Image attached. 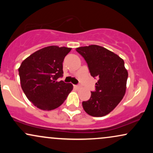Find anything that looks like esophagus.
Wrapping results in <instances>:
<instances>
[{
  "label": "esophagus",
  "mask_w": 153,
  "mask_h": 153,
  "mask_svg": "<svg viewBox=\"0 0 153 153\" xmlns=\"http://www.w3.org/2000/svg\"><path fill=\"white\" fill-rule=\"evenodd\" d=\"M74 88H75V89H79V88H80V85H74Z\"/></svg>",
  "instance_id": "34e87169"
}]
</instances>
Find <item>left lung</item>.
<instances>
[{"label":"left lung","mask_w":153,"mask_h":153,"mask_svg":"<svg viewBox=\"0 0 153 153\" xmlns=\"http://www.w3.org/2000/svg\"><path fill=\"white\" fill-rule=\"evenodd\" d=\"M88 63L91 76L99 79L96 91L89 100L82 101L83 109L92 117L109 114L122 101L127 89V70L124 60L117 54L99 45L76 49Z\"/></svg>","instance_id":"8db88e82"}]
</instances>
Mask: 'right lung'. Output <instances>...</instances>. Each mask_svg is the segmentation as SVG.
<instances>
[{
  "label": "right lung",
  "instance_id": "obj_1",
  "mask_svg": "<svg viewBox=\"0 0 153 153\" xmlns=\"http://www.w3.org/2000/svg\"><path fill=\"white\" fill-rule=\"evenodd\" d=\"M71 48L49 46L31 54L19 68L21 86L27 99L44 111L57 108L73 90L71 83L57 79L62 77V62Z\"/></svg>",
  "mask_w": 153,
  "mask_h": 153
}]
</instances>
